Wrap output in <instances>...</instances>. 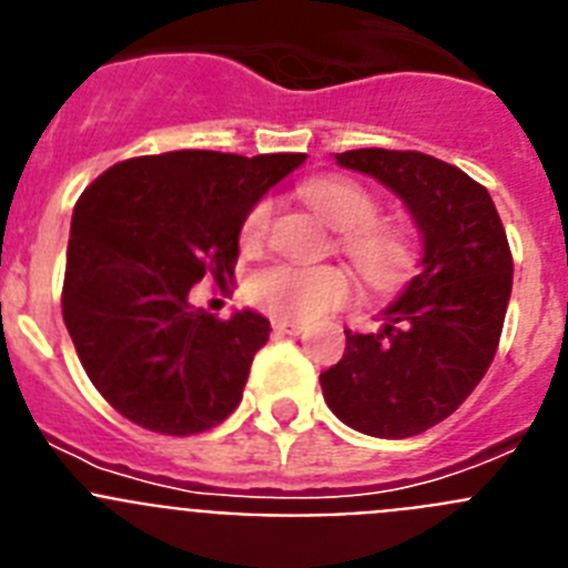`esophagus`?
<instances>
[{
	"label": "esophagus",
	"mask_w": 568,
	"mask_h": 568,
	"mask_svg": "<svg viewBox=\"0 0 568 568\" xmlns=\"http://www.w3.org/2000/svg\"><path fill=\"white\" fill-rule=\"evenodd\" d=\"M273 329H275V333H281V335H301V333H304V327H301V324H295V321H287V318H275Z\"/></svg>",
	"instance_id": "esophagus-1"
}]
</instances>
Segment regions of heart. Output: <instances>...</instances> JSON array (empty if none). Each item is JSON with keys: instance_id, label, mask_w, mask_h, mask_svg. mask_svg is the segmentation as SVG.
<instances>
[{"instance_id": "b5f03b06", "label": "heart", "mask_w": 568, "mask_h": 568, "mask_svg": "<svg viewBox=\"0 0 568 568\" xmlns=\"http://www.w3.org/2000/svg\"><path fill=\"white\" fill-rule=\"evenodd\" d=\"M310 207L338 230V250L369 284L395 278L409 261V235L393 219H378V199L349 175H324L301 187ZM273 202L258 199L241 222V247L253 253L264 244ZM247 295L267 313L313 321L349 298V278L338 267L270 264L250 278Z\"/></svg>"}]
</instances>
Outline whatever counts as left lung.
Segmentation results:
<instances>
[{
  "label": "left lung",
  "mask_w": 568,
  "mask_h": 568,
  "mask_svg": "<svg viewBox=\"0 0 568 568\" xmlns=\"http://www.w3.org/2000/svg\"><path fill=\"white\" fill-rule=\"evenodd\" d=\"M404 199L424 239L413 278L384 310V329L346 333L321 373L324 400L373 438H413L458 409L489 369L511 295V250L484 184L418 150L335 153Z\"/></svg>",
  "instance_id": "left-lung-1"
}]
</instances>
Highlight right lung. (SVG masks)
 Masks as SVG:
<instances>
[{
	"instance_id": "1",
	"label": "right lung",
	"mask_w": 568,
	"mask_h": 568,
	"mask_svg": "<svg viewBox=\"0 0 568 568\" xmlns=\"http://www.w3.org/2000/svg\"><path fill=\"white\" fill-rule=\"evenodd\" d=\"M307 155L173 150L104 170L70 222L62 318L115 413L159 435L207 433L241 404L270 321L193 310V284L233 278L244 213Z\"/></svg>"
}]
</instances>
